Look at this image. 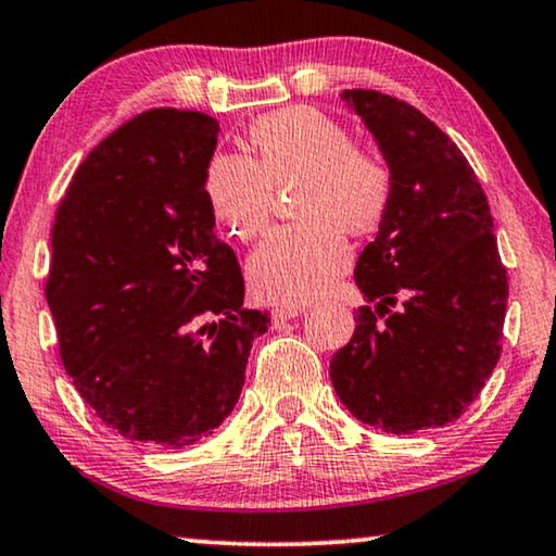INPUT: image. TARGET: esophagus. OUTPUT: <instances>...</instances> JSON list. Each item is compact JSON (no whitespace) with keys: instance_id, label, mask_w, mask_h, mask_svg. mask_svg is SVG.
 <instances>
[{"instance_id":"1","label":"esophagus","mask_w":556,"mask_h":556,"mask_svg":"<svg viewBox=\"0 0 556 556\" xmlns=\"http://www.w3.org/2000/svg\"><path fill=\"white\" fill-rule=\"evenodd\" d=\"M301 314H303L301 306H276L273 308V318H276V321H288V318H295Z\"/></svg>"}]
</instances>
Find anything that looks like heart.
Here are the masks:
<instances>
[{"instance_id": "obj_1", "label": "heart", "mask_w": 556, "mask_h": 556, "mask_svg": "<svg viewBox=\"0 0 556 556\" xmlns=\"http://www.w3.org/2000/svg\"><path fill=\"white\" fill-rule=\"evenodd\" d=\"M255 162L219 151L204 172V197L227 232L253 240L270 225L276 187L293 192L299 225L280 227L250 255L248 280L268 303L318 299L349 265L346 235H367L392 204L394 179L379 151L349 141L329 113L293 105L250 126Z\"/></svg>"}]
</instances>
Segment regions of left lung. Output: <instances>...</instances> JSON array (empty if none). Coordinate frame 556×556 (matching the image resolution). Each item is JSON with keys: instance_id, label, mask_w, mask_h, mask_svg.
Instances as JSON below:
<instances>
[{"instance_id": "obj_1", "label": "left lung", "mask_w": 556, "mask_h": 556, "mask_svg": "<svg viewBox=\"0 0 556 556\" xmlns=\"http://www.w3.org/2000/svg\"><path fill=\"white\" fill-rule=\"evenodd\" d=\"M341 98L377 139L394 194L354 268L377 306L356 311L352 341L331 356V384L371 428H443L501 356L508 278L489 200L463 151L415 105L364 88Z\"/></svg>"}]
</instances>
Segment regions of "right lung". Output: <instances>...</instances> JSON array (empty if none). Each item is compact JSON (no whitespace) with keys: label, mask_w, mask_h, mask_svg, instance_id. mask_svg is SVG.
Instances as JSON below:
<instances>
[{"label":"right lung","mask_w":556,"mask_h":556,"mask_svg":"<svg viewBox=\"0 0 556 556\" xmlns=\"http://www.w3.org/2000/svg\"><path fill=\"white\" fill-rule=\"evenodd\" d=\"M219 124L151 109L78 166L52 225L45 295L60 359L105 428L185 447L240 400L268 311L242 306L245 280L215 235L204 172Z\"/></svg>","instance_id":"1"}]
</instances>
